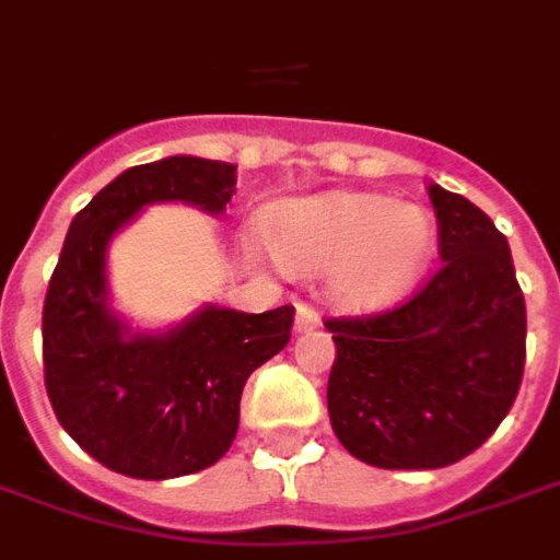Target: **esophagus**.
Masks as SVG:
<instances>
[{
    "mask_svg": "<svg viewBox=\"0 0 560 560\" xmlns=\"http://www.w3.org/2000/svg\"><path fill=\"white\" fill-rule=\"evenodd\" d=\"M319 325V310L313 307V304H298L295 310V328L298 330H310Z\"/></svg>",
    "mask_w": 560,
    "mask_h": 560,
    "instance_id": "obj_1",
    "label": "esophagus"
}]
</instances>
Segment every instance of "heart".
I'll list each match as a JSON object with an SVG mask.
<instances>
[{"label": "heart", "mask_w": 560, "mask_h": 560, "mask_svg": "<svg viewBox=\"0 0 560 560\" xmlns=\"http://www.w3.org/2000/svg\"><path fill=\"white\" fill-rule=\"evenodd\" d=\"M265 238L292 268L330 265V295L346 307H382L430 262L435 226L420 206L382 194H328L268 211Z\"/></svg>", "instance_id": "heart-1"}]
</instances>
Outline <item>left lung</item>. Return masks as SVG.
I'll list each match as a JSON object with an SVG mask.
<instances>
[{
	"label": "left lung",
	"mask_w": 560,
	"mask_h": 560,
	"mask_svg": "<svg viewBox=\"0 0 560 560\" xmlns=\"http://www.w3.org/2000/svg\"><path fill=\"white\" fill-rule=\"evenodd\" d=\"M442 262L397 307L334 316L330 427L375 468H444L477 451L525 370V298L508 238L465 196L430 185Z\"/></svg>",
	"instance_id": "1"
}]
</instances>
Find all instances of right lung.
I'll return each instance as SVG.
<instances>
[{
	"label": "right lung",
	"mask_w": 560,
	"mask_h": 560,
	"mask_svg": "<svg viewBox=\"0 0 560 560\" xmlns=\"http://www.w3.org/2000/svg\"><path fill=\"white\" fill-rule=\"evenodd\" d=\"M232 187V163L166 158L130 166L71 220L44 298V385L65 432L118 475L166 480L218 463L247 378L292 337V304L206 307L163 337H125L107 310L104 253L118 226L166 199L220 214Z\"/></svg>",
	"instance_id": "right-lung-1"
}]
</instances>
